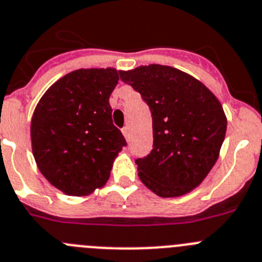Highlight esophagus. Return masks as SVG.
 Here are the masks:
<instances>
[{
    "label": "esophagus",
    "instance_id": "34e87169",
    "mask_svg": "<svg viewBox=\"0 0 262 262\" xmlns=\"http://www.w3.org/2000/svg\"><path fill=\"white\" fill-rule=\"evenodd\" d=\"M122 134H124V137H125L126 140H129V126H124V128H122Z\"/></svg>",
    "mask_w": 262,
    "mask_h": 262
}]
</instances>
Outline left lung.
<instances>
[{"instance_id": "obj_1", "label": "left lung", "mask_w": 262, "mask_h": 262, "mask_svg": "<svg viewBox=\"0 0 262 262\" xmlns=\"http://www.w3.org/2000/svg\"><path fill=\"white\" fill-rule=\"evenodd\" d=\"M138 91L152 116L151 152L137 159L145 187L159 197H180L197 188L215 164L227 119L202 82L172 67L151 63L120 72Z\"/></svg>"}]
</instances>
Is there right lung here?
Segmentation results:
<instances>
[{
	"instance_id": "1",
	"label": "right lung",
	"mask_w": 262,
	"mask_h": 262,
	"mask_svg": "<svg viewBox=\"0 0 262 262\" xmlns=\"http://www.w3.org/2000/svg\"><path fill=\"white\" fill-rule=\"evenodd\" d=\"M119 73L78 69L46 91L31 120L32 154L39 171L68 195L104 187L114 160L126 145L112 122L110 96Z\"/></svg>"
}]
</instances>
